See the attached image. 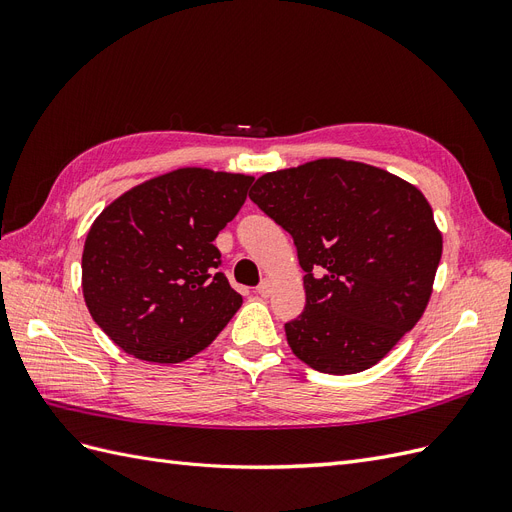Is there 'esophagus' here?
I'll list each match as a JSON object with an SVG mask.
<instances>
[{
  "label": "esophagus",
  "instance_id": "esophagus-1",
  "mask_svg": "<svg viewBox=\"0 0 512 512\" xmlns=\"http://www.w3.org/2000/svg\"><path fill=\"white\" fill-rule=\"evenodd\" d=\"M271 290H273V282L269 280V277H265V280H262V282L256 286V294H258V297H269Z\"/></svg>",
  "mask_w": 512,
  "mask_h": 512
}]
</instances>
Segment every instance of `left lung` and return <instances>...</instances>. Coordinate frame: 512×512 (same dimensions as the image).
Returning <instances> with one entry per match:
<instances>
[{
    "label": "left lung",
    "instance_id": "left-lung-1",
    "mask_svg": "<svg viewBox=\"0 0 512 512\" xmlns=\"http://www.w3.org/2000/svg\"><path fill=\"white\" fill-rule=\"evenodd\" d=\"M250 198L297 247L305 309L286 324L322 374L374 367L421 320L442 232L416 185L365 162L320 158L256 179Z\"/></svg>",
    "mask_w": 512,
    "mask_h": 512
}]
</instances>
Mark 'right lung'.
<instances>
[{"label":"right lung","instance_id":"obj_1","mask_svg":"<svg viewBox=\"0 0 512 512\" xmlns=\"http://www.w3.org/2000/svg\"><path fill=\"white\" fill-rule=\"evenodd\" d=\"M254 177L183 166L106 205L83 247L91 318L136 359L181 363L203 352L243 299L218 273V232L245 203Z\"/></svg>","mask_w":512,"mask_h":512}]
</instances>
